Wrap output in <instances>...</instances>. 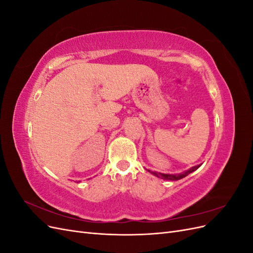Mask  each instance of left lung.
Listing matches in <instances>:
<instances>
[{
  "mask_svg": "<svg viewBox=\"0 0 253 253\" xmlns=\"http://www.w3.org/2000/svg\"><path fill=\"white\" fill-rule=\"evenodd\" d=\"M201 167L200 166H195L193 168H191L190 170L183 172V173H180V174H163V173H156V172H151L153 175L157 176V177L159 178H163V179H166V180H178V179H181L183 177H186L187 175H189L190 173H192L193 171H195L196 169H198V168Z\"/></svg>",
  "mask_w": 253,
  "mask_h": 253,
  "instance_id": "8db88e82",
  "label": "left lung"
}]
</instances>
